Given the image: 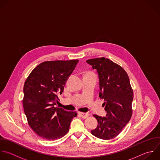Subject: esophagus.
<instances>
[{"label": "esophagus", "mask_w": 160, "mask_h": 160, "mask_svg": "<svg viewBox=\"0 0 160 160\" xmlns=\"http://www.w3.org/2000/svg\"><path fill=\"white\" fill-rule=\"evenodd\" d=\"M78 114L80 115V116L83 119H85L87 118L88 116V113H85V112H78Z\"/></svg>", "instance_id": "34e87169"}]
</instances>
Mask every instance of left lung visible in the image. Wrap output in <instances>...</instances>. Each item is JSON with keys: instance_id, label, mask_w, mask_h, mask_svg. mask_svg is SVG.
Segmentation results:
<instances>
[{"instance_id": "left-lung-1", "label": "left lung", "mask_w": 160, "mask_h": 160, "mask_svg": "<svg viewBox=\"0 0 160 160\" xmlns=\"http://www.w3.org/2000/svg\"><path fill=\"white\" fill-rule=\"evenodd\" d=\"M86 62L97 70L99 97L104 99L103 105L107 112L106 117L93 115L98 125L91 133L102 139H111L122 131L131 118L133 90L126 72L109 59L102 57Z\"/></svg>"}]
</instances>
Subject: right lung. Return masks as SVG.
Segmentation results:
<instances>
[{
	"instance_id": "obj_1",
	"label": "right lung",
	"mask_w": 160,
	"mask_h": 160,
	"mask_svg": "<svg viewBox=\"0 0 160 160\" xmlns=\"http://www.w3.org/2000/svg\"><path fill=\"white\" fill-rule=\"evenodd\" d=\"M78 60L47 61L38 65L25 81L22 104L28 122L34 132L48 140H57L69 131L74 111L55 107Z\"/></svg>"
}]
</instances>
